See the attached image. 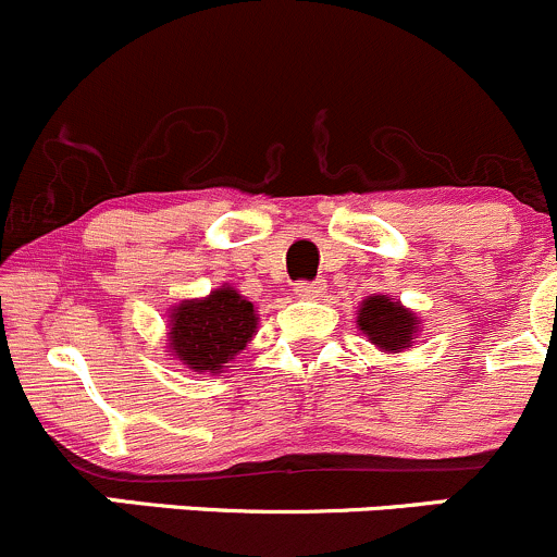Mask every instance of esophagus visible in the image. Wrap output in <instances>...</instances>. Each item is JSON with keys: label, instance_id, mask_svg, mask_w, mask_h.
Wrapping results in <instances>:
<instances>
[{"label": "esophagus", "instance_id": "obj_1", "mask_svg": "<svg viewBox=\"0 0 557 557\" xmlns=\"http://www.w3.org/2000/svg\"><path fill=\"white\" fill-rule=\"evenodd\" d=\"M294 290L299 299H320V296L325 294V283L323 280H314V283H299Z\"/></svg>", "mask_w": 557, "mask_h": 557}]
</instances>
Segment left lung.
I'll use <instances>...</instances> for the list:
<instances>
[{
    "label": "left lung",
    "mask_w": 557,
    "mask_h": 557,
    "mask_svg": "<svg viewBox=\"0 0 557 557\" xmlns=\"http://www.w3.org/2000/svg\"><path fill=\"white\" fill-rule=\"evenodd\" d=\"M356 325L380 352H404L418 342L420 318L387 294H372L358 305Z\"/></svg>",
    "instance_id": "obj_1"
}]
</instances>
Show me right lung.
<instances>
[{
    "mask_svg": "<svg viewBox=\"0 0 557 557\" xmlns=\"http://www.w3.org/2000/svg\"><path fill=\"white\" fill-rule=\"evenodd\" d=\"M258 331V312L234 285L183 299L166 320V356L196 374H221Z\"/></svg>",
    "mask_w": 557,
    "mask_h": 557,
    "instance_id": "1",
    "label": "right lung"
}]
</instances>
